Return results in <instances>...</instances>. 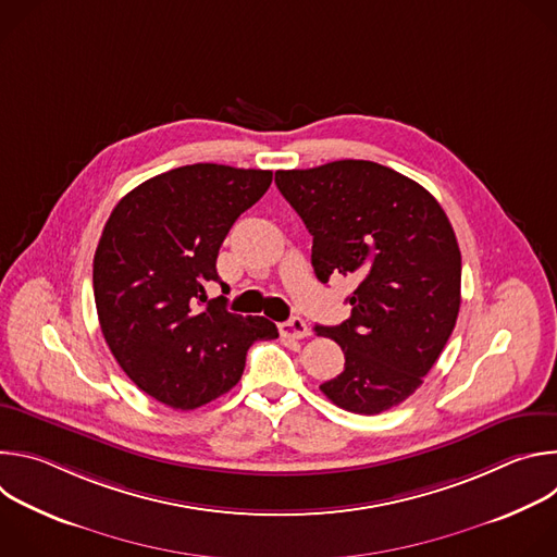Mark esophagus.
<instances>
[{"mask_svg":"<svg viewBox=\"0 0 557 557\" xmlns=\"http://www.w3.org/2000/svg\"><path fill=\"white\" fill-rule=\"evenodd\" d=\"M280 335L286 339H304L308 335V326L301 317H290L288 322L280 324Z\"/></svg>","mask_w":557,"mask_h":557,"instance_id":"esophagus-1","label":"esophagus"}]
</instances>
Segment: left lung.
I'll list each match as a JSON object with an SVG mask.
<instances>
[{"label": "left lung", "instance_id": "1", "mask_svg": "<svg viewBox=\"0 0 557 557\" xmlns=\"http://www.w3.org/2000/svg\"><path fill=\"white\" fill-rule=\"evenodd\" d=\"M275 185L312 235L317 280L357 282L348 320L314 326L346 357L320 389L355 414L399 406L436 363L460 308V249L443 207L370 161L280 170Z\"/></svg>", "mask_w": 557, "mask_h": 557}]
</instances>
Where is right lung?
Listing matches in <instances>:
<instances>
[{
    "label": "right lung",
    "instance_id": "obj_1",
    "mask_svg": "<svg viewBox=\"0 0 557 557\" xmlns=\"http://www.w3.org/2000/svg\"><path fill=\"white\" fill-rule=\"evenodd\" d=\"M271 181L267 170L185 165L110 213L92 271L99 324L123 372L156 401L196 410L218 399L240 381L251 344L277 337L264 317L228 312L222 295L203 304L228 228Z\"/></svg>",
    "mask_w": 557,
    "mask_h": 557
}]
</instances>
